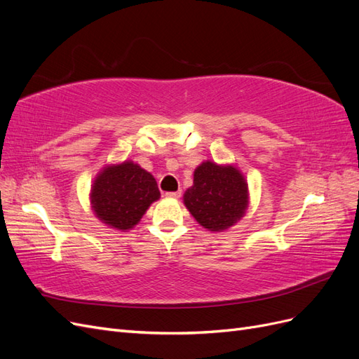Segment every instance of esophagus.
I'll list each match as a JSON object with an SVG mask.
<instances>
[{
	"mask_svg": "<svg viewBox=\"0 0 359 359\" xmlns=\"http://www.w3.org/2000/svg\"><path fill=\"white\" fill-rule=\"evenodd\" d=\"M181 196V190L178 191H168L166 193V198H172V199H178Z\"/></svg>",
	"mask_w": 359,
	"mask_h": 359,
	"instance_id": "obj_1",
	"label": "esophagus"
}]
</instances>
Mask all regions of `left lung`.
<instances>
[{
    "mask_svg": "<svg viewBox=\"0 0 359 359\" xmlns=\"http://www.w3.org/2000/svg\"><path fill=\"white\" fill-rule=\"evenodd\" d=\"M247 199V182L240 170L211 161L202 163L194 170L193 186L184 193V203L190 214L214 232H222L241 220Z\"/></svg>",
    "mask_w": 359,
    "mask_h": 359,
    "instance_id": "1",
    "label": "left lung"
}]
</instances>
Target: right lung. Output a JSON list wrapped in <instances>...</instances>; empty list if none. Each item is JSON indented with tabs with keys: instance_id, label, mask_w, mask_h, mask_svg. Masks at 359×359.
<instances>
[{
	"instance_id": "obj_1",
	"label": "right lung",
	"mask_w": 359,
	"mask_h": 359,
	"mask_svg": "<svg viewBox=\"0 0 359 359\" xmlns=\"http://www.w3.org/2000/svg\"><path fill=\"white\" fill-rule=\"evenodd\" d=\"M160 198L154 177L133 161L104 168L95 178L91 205L95 215L118 231L132 229Z\"/></svg>"
}]
</instances>
